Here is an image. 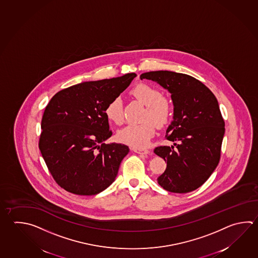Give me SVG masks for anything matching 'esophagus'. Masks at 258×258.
<instances>
[{"mask_svg":"<svg viewBox=\"0 0 258 258\" xmlns=\"http://www.w3.org/2000/svg\"><path fill=\"white\" fill-rule=\"evenodd\" d=\"M132 151L136 152L138 154H148L150 152L146 149H142V148H133Z\"/></svg>","mask_w":258,"mask_h":258,"instance_id":"34e87169","label":"esophagus"}]
</instances>
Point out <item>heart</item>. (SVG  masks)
<instances>
[{
  "instance_id": "obj_1",
  "label": "heart",
  "mask_w": 258,
  "mask_h": 258,
  "mask_svg": "<svg viewBox=\"0 0 258 258\" xmlns=\"http://www.w3.org/2000/svg\"><path fill=\"white\" fill-rule=\"evenodd\" d=\"M132 95L146 106L141 124H132L123 127L117 133V139L122 143L134 148L147 146L155 133V126L166 124L170 117L171 106L169 100L161 97V93L147 84H139L132 90ZM105 113L110 121L120 125L123 122V108L120 97H115L106 107Z\"/></svg>"
}]
</instances>
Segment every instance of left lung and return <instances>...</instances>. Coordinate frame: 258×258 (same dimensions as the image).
<instances>
[{"label": "left lung", "mask_w": 258, "mask_h": 258, "mask_svg": "<svg viewBox=\"0 0 258 258\" xmlns=\"http://www.w3.org/2000/svg\"><path fill=\"white\" fill-rule=\"evenodd\" d=\"M170 93L173 117L166 131L174 146L157 147L156 155L167 161L157 180L170 192L186 194L209 179L218 165L224 121L213 92L196 78L171 71L141 74Z\"/></svg>", "instance_id": "1"}]
</instances>
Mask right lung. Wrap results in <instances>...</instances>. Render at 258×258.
I'll return each instance as SVG.
<instances>
[{
    "label": "right lung",
    "instance_id": "add662e5",
    "mask_svg": "<svg viewBox=\"0 0 258 258\" xmlns=\"http://www.w3.org/2000/svg\"><path fill=\"white\" fill-rule=\"evenodd\" d=\"M136 74L79 83L56 93L44 109L39 149L54 180L78 195L106 190L128 147L105 141L112 135L105 109Z\"/></svg>",
    "mask_w": 258,
    "mask_h": 258
}]
</instances>
